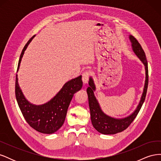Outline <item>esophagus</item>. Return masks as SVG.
Instances as JSON below:
<instances>
[{
	"instance_id": "1",
	"label": "esophagus",
	"mask_w": 161,
	"mask_h": 161,
	"mask_svg": "<svg viewBox=\"0 0 161 161\" xmlns=\"http://www.w3.org/2000/svg\"><path fill=\"white\" fill-rule=\"evenodd\" d=\"M89 79V73L88 72H85L83 74H82V80L84 85L88 83Z\"/></svg>"
}]
</instances>
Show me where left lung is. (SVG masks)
<instances>
[{"label": "left lung", "instance_id": "8db88e82", "mask_svg": "<svg viewBox=\"0 0 161 161\" xmlns=\"http://www.w3.org/2000/svg\"><path fill=\"white\" fill-rule=\"evenodd\" d=\"M129 38L131 43V48H132L133 52L145 66L146 79L143 92L137 108L130 115L124 118H113V117L105 114L103 110L101 109L99 102L96 99L94 94V92L96 90L94 80L92 79V76L89 78V86L86 89V92L88 95L91 122L94 128L97 131H98L99 133L103 134H115L128 128V126L132 122L139 113L144 102L146 95H147L148 84V70L147 58H146L145 53L142 46H140L137 40L131 35L129 36Z\"/></svg>", "mask_w": 161, "mask_h": 161}]
</instances>
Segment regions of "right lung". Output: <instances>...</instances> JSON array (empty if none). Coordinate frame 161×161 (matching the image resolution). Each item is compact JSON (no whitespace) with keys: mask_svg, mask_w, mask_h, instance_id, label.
Masks as SVG:
<instances>
[{"mask_svg":"<svg viewBox=\"0 0 161 161\" xmlns=\"http://www.w3.org/2000/svg\"><path fill=\"white\" fill-rule=\"evenodd\" d=\"M35 36L27 42L19 58L17 71L28 45ZM82 76L73 79L64 85L60 91L47 103L34 105L24 96L19 85L17 75L15 81V95L18 105L28 124L34 130L43 134H51L59 130L64 124L68 108L74 94L82 86Z\"/></svg>","mask_w":161,"mask_h":161,"instance_id":"add662e5","label":"right lung"}]
</instances>
